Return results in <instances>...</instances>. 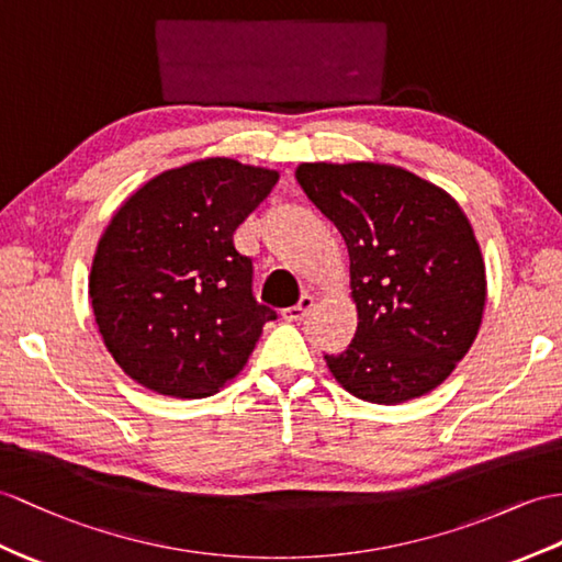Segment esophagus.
<instances>
[{"mask_svg": "<svg viewBox=\"0 0 562 562\" xmlns=\"http://www.w3.org/2000/svg\"><path fill=\"white\" fill-rule=\"evenodd\" d=\"M312 305H314V297L312 295H303L297 300V305H293V307H285L283 312H281V317L285 319V322H300V319H305L307 314H310V310H312Z\"/></svg>", "mask_w": 562, "mask_h": 562, "instance_id": "1", "label": "esophagus"}]
</instances>
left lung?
<instances>
[{
    "label": "left lung",
    "mask_w": 562,
    "mask_h": 562,
    "mask_svg": "<svg viewBox=\"0 0 562 562\" xmlns=\"http://www.w3.org/2000/svg\"><path fill=\"white\" fill-rule=\"evenodd\" d=\"M305 195L350 255L358 331L324 360L355 398L429 393L470 350L486 303L484 259L458 202L386 164H300Z\"/></svg>",
    "instance_id": "left-lung-1"
}]
</instances>
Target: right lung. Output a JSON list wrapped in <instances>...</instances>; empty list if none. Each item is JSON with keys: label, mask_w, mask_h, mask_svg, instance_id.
<instances>
[{"label": "right lung", "mask_w": 562, "mask_h": 562, "mask_svg": "<svg viewBox=\"0 0 562 562\" xmlns=\"http://www.w3.org/2000/svg\"><path fill=\"white\" fill-rule=\"evenodd\" d=\"M279 173L214 157L164 171L121 204L90 271L94 322L145 389L207 398L248 362L277 312L257 303L234 234Z\"/></svg>", "instance_id": "obj_1"}]
</instances>
